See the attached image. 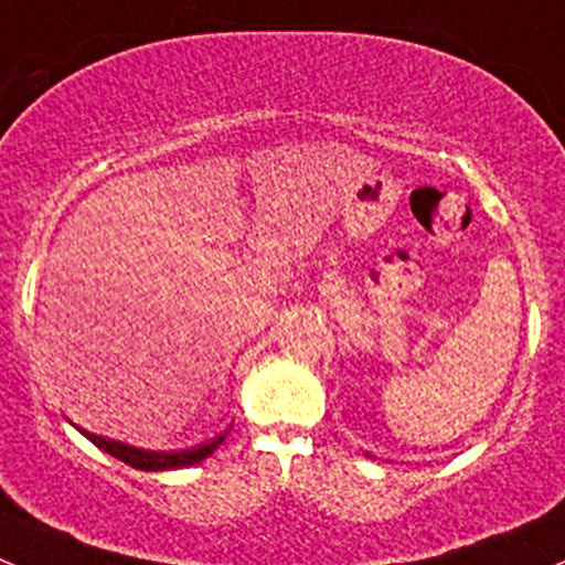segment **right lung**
Instances as JSON below:
<instances>
[{"label":"right lung","instance_id":"right-lung-1","mask_svg":"<svg viewBox=\"0 0 565 565\" xmlns=\"http://www.w3.org/2000/svg\"><path fill=\"white\" fill-rule=\"evenodd\" d=\"M85 438L99 447L102 452L113 455L116 460L121 463L132 466L138 471H169V469H182V466H193V463H202L205 458H211L218 447H222V440L227 438V433L216 435L213 440L207 444H199L193 449H180V452H149V449H136V447H127V444H118V440L110 438H102V435L88 433V429H79Z\"/></svg>","mask_w":565,"mask_h":565}]
</instances>
